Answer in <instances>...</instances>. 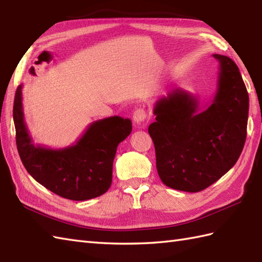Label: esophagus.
Masks as SVG:
<instances>
[{"instance_id": "34e87169", "label": "esophagus", "mask_w": 262, "mask_h": 262, "mask_svg": "<svg viewBox=\"0 0 262 262\" xmlns=\"http://www.w3.org/2000/svg\"><path fill=\"white\" fill-rule=\"evenodd\" d=\"M146 118V113L144 109H136L133 114V120H134L135 124H141Z\"/></svg>"}]
</instances>
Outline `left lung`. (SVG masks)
<instances>
[{
    "label": "left lung",
    "mask_w": 262,
    "mask_h": 262,
    "mask_svg": "<svg viewBox=\"0 0 262 262\" xmlns=\"http://www.w3.org/2000/svg\"><path fill=\"white\" fill-rule=\"evenodd\" d=\"M213 57L220 71L211 102L202 109L196 96L173 89L155 103L148 126L160 179L177 190L198 192L213 185L233 168L246 143V84L230 57Z\"/></svg>",
    "instance_id": "1"
}]
</instances>
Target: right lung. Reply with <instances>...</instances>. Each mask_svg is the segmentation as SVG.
I'll list each match as a JSON object with an SVG mask.
<instances>
[{
    "label": "right lung",
    "instance_id": "obj_1",
    "mask_svg": "<svg viewBox=\"0 0 262 262\" xmlns=\"http://www.w3.org/2000/svg\"><path fill=\"white\" fill-rule=\"evenodd\" d=\"M15 141L29 174L58 196L83 202L101 196L113 181L117 146L132 132V120L119 116L91 122L71 146L51 148L35 145L25 121L22 85L13 105Z\"/></svg>",
    "mask_w": 262,
    "mask_h": 262
}]
</instances>
